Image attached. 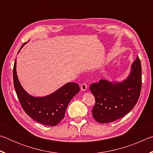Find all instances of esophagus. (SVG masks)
Instances as JSON below:
<instances>
[{
  "label": "esophagus",
  "mask_w": 153,
  "mask_h": 153,
  "mask_svg": "<svg viewBox=\"0 0 153 153\" xmlns=\"http://www.w3.org/2000/svg\"><path fill=\"white\" fill-rule=\"evenodd\" d=\"M88 88V85L86 84V83H83V84H81V90H83V91H85Z\"/></svg>",
  "instance_id": "34e87169"
}]
</instances>
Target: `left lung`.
I'll return each mask as SVG.
<instances>
[{
    "label": "left lung",
    "instance_id": "obj_1",
    "mask_svg": "<svg viewBox=\"0 0 153 153\" xmlns=\"http://www.w3.org/2000/svg\"><path fill=\"white\" fill-rule=\"evenodd\" d=\"M131 68L129 77L121 83L100 79L90 84V90L95 98L92 116L98 122L110 123L124 117L138 102L142 88V67L138 56Z\"/></svg>",
    "mask_w": 153,
    "mask_h": 153
}]
</instances>
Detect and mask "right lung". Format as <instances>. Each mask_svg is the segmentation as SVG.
I'll return each instance as SVG.
<instances>
[{
    "instance_id": "add662e5",
    "label": "right lung",
    "mask_w": 153,
    "mask_h": 153,
    "mask_svg": "<svg viewBox=\"0 0 153 153\" xmlns=\"http://www.w3.org/2000/svg\"><path fill=\"white\" fill-rule=\"evenodd\" d=\"M13 76L15 92L23 109L33 120L46 126H56L63 120L67 105L80 90L78 84L69 82L51 95L36 98L28 94L21 86L16 73V60Z\"/></svg>"
}]
</instances>
